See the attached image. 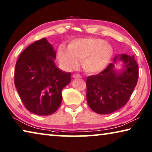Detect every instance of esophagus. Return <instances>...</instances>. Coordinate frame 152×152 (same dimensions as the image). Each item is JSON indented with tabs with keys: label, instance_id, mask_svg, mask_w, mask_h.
<instances>
[{
	"label": "esophagus",
	"instance_id": "obj_1",
	"mask_svg": "<svg viewBox=\"0 0 152 152\" xmlns=\"http://www.w3.org/2000/svg\"><path fill=\"white\" fill-rule=\"evenodd\" d=\"M73 78H82V76H81L79 74H73Z\"/></svg>",
	"mask_w": 152,
	"mask_h": 152
}]
</instances>
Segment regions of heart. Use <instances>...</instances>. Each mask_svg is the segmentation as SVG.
<instances>
[{"instance_id":"heart-1","label":"heart","mask_w":152,"mask_h":152,"mask_svg":"<svg viewBox=\"0 0 152 152\" xmlns=\"http://www.w3.org/2000/svg\"><path fill=\"white\" fill-rule=\"evenodd\" d=\"M113 54L111 45L99 38H79L72 40L68 48L61 46L57 57L63 67L73 70L82 61L83 69L89 73L102 71L109 63Z\"/></svg>"}]
</instances>
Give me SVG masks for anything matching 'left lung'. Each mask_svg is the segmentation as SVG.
Wrapping results in <instances>:
<instances>
[{
	"instance_id": "1",
	"label": "left lung",
	"mask_w": 152,
	"mask_h": 152,
	"mask_svg": "<svg viewBox=\"0 0 152 152\" xmlns=\"http://www.w3.org/2000/svg\"><path fill=\"white\" fill-rule=\"evenodd\" d=\"M124 63V69L117 74L115 65L110 63L96 75L90 76L86 81L87 100L93 111L106 115L117 111L130 99L139 78V66L134 56L120 54L114 58Z\"/></svg>"
}]
</instances>
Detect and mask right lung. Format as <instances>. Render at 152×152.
Wrapping results in <instances>:
<instances>
[{
    "instance_id": "1",
    "label": "right lung",
    "mask_w": 152,
    "mask_h": 152,
    "mask_svg": "<svg viewBox=\"0 0 152 152\" xmlns=\"http://www.w3.org/2000/svg\"><path fill=\"white\" fill-rule=\"evenodd\" d=\"M56 52L46 38L36 41L20 54L14 83L28 111L37 115L53 114L62 101V90L71 82V74L54 64Z\"/></svg>"
}]
</instances>
